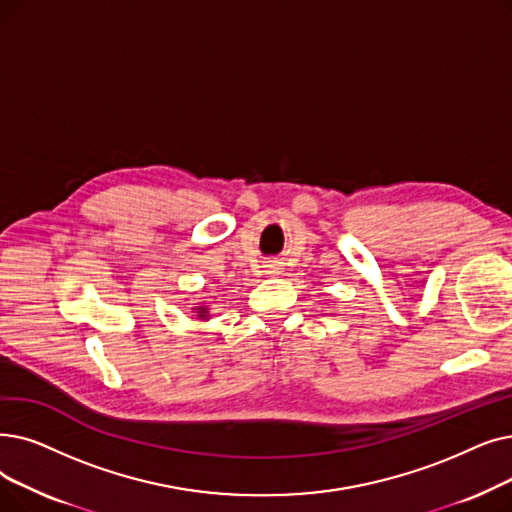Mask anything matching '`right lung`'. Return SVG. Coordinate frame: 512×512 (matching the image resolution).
Here are the masks:
<instances>
[{
    "label": "right lung",
    "mask_w": 512,
    "mask_h": 512,
    "mask_svg": "<svg viewBox=\"0 0 512 512\" xmlns=\"http://www.w3.org/2000/svg\"><path fill=\"white\" fill-rule=\"evenodd\" d=\"M198 316L205 318L207 316V307H198Z\"/></svg>",
    "instance_id": "right-lung-1"
}]
</instances>
